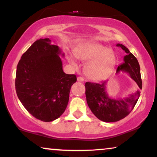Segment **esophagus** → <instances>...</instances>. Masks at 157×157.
Instances as JSON below:
<instances>
[{"label":"esophagus","instance_id":"34e87169","mask_svg":"<svg viewBox=\"0 0 157 157\" xmlns=\"http://www.w3.org/2000/svg\"><path fill=\"white\" fill-rule=\"evenodd\" d=\"M77 81H78V82H83L84 78L82 77H77Z\"/></svg>","mask_w":157,"mask_h":157}]
</instances>
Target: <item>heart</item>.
Listing matches in <instances>:
<instances>
[{
    "label": "heart",
    "instance_id": "obj_1",
    "mask_svg": "<svg viewBox=\"0 0 157 157\" xmlns=\"http://www.w3.org/2000/svg\"><path fill=\"white\" fill-rule=\"evenodd\" d=\"M77 58L88 61L85 66L86 76L92 80L99 81L108 78L116 66L117 59L114 52L102 45L94 43H83L74 50ZM72 66H77L71 55L68 57Z\"/></svg>",
    "mask_w": 157,
    "mask_h": 157
}]
</instances>
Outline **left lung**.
<instances>
[{
    "mask_svg": "<svg viewBox=\"0 0 157 157\" xmlns=\"http://www.w3.org/2000/svg\"><path fill=\"white\" fill-rule=\"evenodd\" d=\"M117 46L121 47L127 55L124 57V63L118 66L117 73L122 71L128 73L142 89V79L140 67L137 59L122 44H117ZM107 81L99 83L86 82V101L89 109L99 120L105 122H117L125 118L134 108L140 96V91L132 94L123 99H113L109 97L106 91Z\"/></svg>",
    "mask_w": 157,
    "mask_h": 157,
    "instance_id": "8db88e82",
    "label": "left lung"
}]
</instances>
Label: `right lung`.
<instances>
[{
    "instance_id": "1",
    "label": "right lung",
    "mask_w": 157,
    "mask_h": 157,
    "mask_svg": "<svg viewBox=\"0 0 157 157\" xmlns=\"http://www.w3.org/2000/svg\"><path fill=\"white\" fill-rule=\"evenodd\" d=\"M60 48L49 38L37 40L21 57L17 66L15 89L24 108L44 122L59 118L67 107L75 75L63 70Z\"/></svg>"
}]
</instances>
